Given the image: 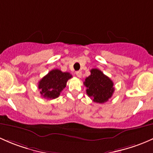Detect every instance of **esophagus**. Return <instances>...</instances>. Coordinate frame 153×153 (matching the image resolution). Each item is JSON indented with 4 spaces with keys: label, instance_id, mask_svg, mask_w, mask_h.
<instances>
[{
    "label": "esophagus",
    "instance_id": "34e87169",
    "mask_svg": "<svg viewBox=\"0 0 153 153\" xmlns=\"http://www.w3.org/2000/svg\"><path fill=\"white\" fill-rule=\"evenodd\" d=\"M75 75H76L77 77H78V78H81L82 72L81 71H77L76 72H75Z\"/></svg>",
    "mask_w": 153,
    "mask_h": 153
}]
</instances>
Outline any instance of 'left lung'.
I'll return each instance as SVG.
<instances>
[{
	"label": "left lung",
	"instance_id": "left-lung-1",
	"mask_svg": "<svg viewBox=\"0 0 153 153\" xmlns=\"http://www.w3.org/2000/svg\"><path fill=\"white\" fill-rule=\"evenodd\" d=\"M90 72L91 75L83 82L86 94L97 103L107 102L114 91L113 81L98 69H91Z\"/></svg>",
	"mask_w": 153,
	"mask_h": 153
}]
</instances>
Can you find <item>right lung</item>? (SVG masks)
<instances>
[{
    "label": "right lung",
    "instance_id": "1",
    "mask_svg": "<svg viewBox=\"0 0 153 153\" xmlns=\"http://www.w3.org/2000/svg\"><path fill=\"white\" fill-rule=\"evenodd\" d=\"M71 78L70 72H63L58 69L51 70L39 82L40 94L47 99L57 98L66 87L67 81Z\"/></svg>",
    "mask_w": 153,
    "mask_h": 153
}]
</instances>
